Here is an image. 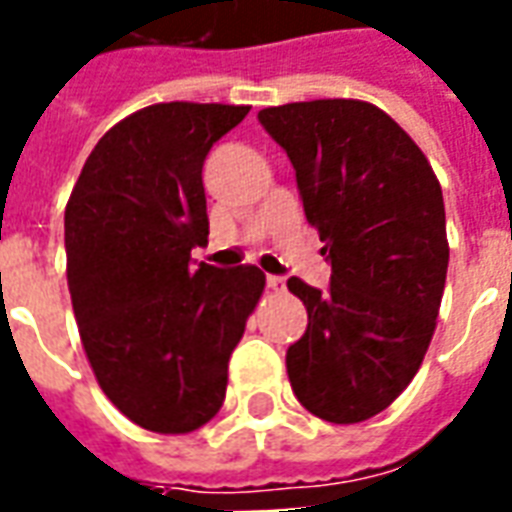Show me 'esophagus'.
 <instances>
[{"label":"esophagus","instance_id":"esophagus-1","mask_svg":"<svg viewBox=\"0 0 512 512\" xmlns=\"http://www.w3.org/2000/svg\"><path fill=\"white\" fill-rule=\"evenodd\" d=\"M266 285H268V290L279 293V290H285V279H282V277H268Z\"/></svg>","mask_w":512,"mask_h":512}]
</instances>
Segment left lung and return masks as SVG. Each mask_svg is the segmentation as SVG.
<instances>
[{
    "mask_svg": "<svg viewBox=\"0 0 512 512\" xmlns=\"http://www.w3.org/2000/svg\"><path fill=\"white\" fill-rule=\"evenodd\" d=\"M257 120L285 147L332 263L329 290L288 279L307 307V332L285 356L290 386L315 417L365 422L411 384L436 332L450 263L439 178L367 101L268 106Z\"/></svg>",
    "mask_w": 512,
    "mask_h": 512,
    "instance_id": "left-lung-1",
    "label": "left lung"
}]
</instances>
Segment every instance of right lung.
I'll list each match as a JSON object with an SVG mask.
<instances>
[{"mask_svg":"<svg viewBox=\"0 0 512 512\" xmlns=\"http://www.w3.org/2000/svg\"><path fill=\"white\" fill-rule=\"evenodd\" d=\"M246 115L233 104L145 106L98 139L65 205L84 354L104 395L153 433L216 417L266 288L257 266H191V249L208 244L202 161Z\"/></svg>","mask_w":512,"mask_h":512,"instance_id":"obj_1","label":"right lung"}]
</instances>
